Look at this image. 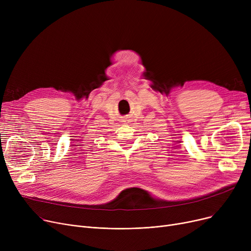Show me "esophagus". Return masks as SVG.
Instances as JSON below:
<instances>
[{"label": "esophagus", "mask_w": 251, "mask_h": 251, "mask_svg": "<svg viewBox=\"0 0 251 251\" xmlns=\"http://www.w3.org/2000/svg\"><path fill=\"white\" fill-rule=\"evenodd\" d=\"M124 122H126V121H124Z\"/></svg>", "instance_id": "obj_1"}]
</instances>
